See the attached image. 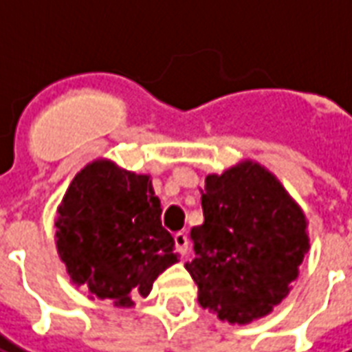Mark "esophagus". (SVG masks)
<instances>
[{"mask_svg": "<svg viewBox=\"0 0 352 352\" xmlns=\"http://www.w3.org/2000/svg\"><path fill=\"white\" fill-rule=\"evenodd\" d=\"M173 239H175V247L177 251H179V254H186L188 252V237H186V234L184 232H177L175 236H173Z\"/></svg>", "mask_w": 352, "mask_h": 352, "instance_id": "obj_1", "label": "esophagus"}]
</instances>
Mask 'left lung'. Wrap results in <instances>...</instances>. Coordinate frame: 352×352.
I'll return each mask as SVG.
<instances>
[{"mask_svg":"<svg viewBox=\"0 0 352 352\" xmlns=\"http://www.w3.org/2000/svg\"><path fill=\"white\" fill-rule=\"evenodd\" d=\"M199 190L206 221L192 228L196 258L184 264L199 305L228 324L267 317L309 251L302 207L254 160L207 175Z\"/></svg>","mask_w":352,"mask_h":352,"instance_id":"1","label":"left lung"}]
</instances>
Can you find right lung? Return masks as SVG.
Here are the masks:
<instances>
[{
    "label": "right lung",
    "mask_w": 352,
    "mask_h": 352,
    "mask_svg": "<svg viewBox=\"0 0 352 352\" xmlns=\"http://www.w3.org/2000/svg\"><path fill=\"white\" fill-rule=\"evenodd\" d=\"M56 251L73 285L115 307H133L153 283L179 262L162 226L151 175L98 158L73 177L58 206Z\"/></svg>",
    "instance_id": "1"
}]
</instances>
